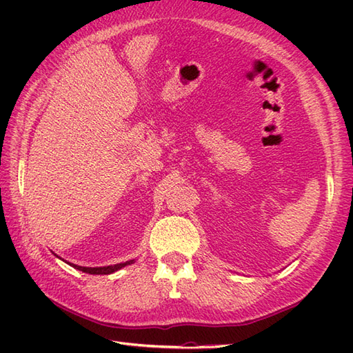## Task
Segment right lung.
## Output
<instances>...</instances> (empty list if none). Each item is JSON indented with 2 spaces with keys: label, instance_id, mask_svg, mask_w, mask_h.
I'll return each instance as SVG.
<instances>
[{
  "label": "right lung",
  "instance_id": "obj_1",
  "mask_svg": "<svg viewBox=\"0 0 353 353\" xmlns=\"http://www.w3.org/2000/svg\"><path fill=\"white\" fill-rule=\"evenodd\" d=\"M133 264V259L132 261H127V262H121V264H115V265H108V267H80L76 264H71L74 268L80 270V272L83 273H89V274H110L114 272H118L119 268H123L125 265H130Z\"/></svg>",
  "mask_w": 353,
  "mask_h": 353
}]
</instances>
